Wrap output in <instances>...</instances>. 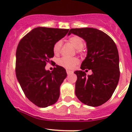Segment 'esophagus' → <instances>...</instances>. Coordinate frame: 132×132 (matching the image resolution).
<instances>
[{
	"instance_id": "obj_1",
	"label": "esophagus",
	"mask_w": 132,
	"mask_h": 132,
	"mask_svg": "<svg viewBox=\"0 0 132 132\" xmlns=\"http://www.w3.org/2000/svg\"><path fill=\"white\" fill-rule=\"evenodd\" d=\"M66 71H67V74L68 75H71V74H72V73H73V72L71 71H69V70H67Z\"/></svg>"
}]
</instances>
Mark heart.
Here are the masks:
<instances>
[{
  "mask_svg": "<svg viewBox=\"0 0 132 132\" xmlns=\"http://www.w3.org/2000/svg\"><path fill=\"white\" fill-rule=\"evenodd\" d=\"M69 42L70 44L73 45V47L77 50V52L78 53L82 52V48L83 47L84 42L82 39L80 37L77 36H72L69 39ZM62 47V42L61 40L57 41L55 44H54L53 47V52L55 54H59L61 50ZM79 61L77 58L76 57H61L58 60L57 63L58 65L61 66L62 67L67 69H73L78 63Z\"/></svg>",
  "mask_w": 132,
  "mask_h": 132,
  "instance_id": "obj_1",
  "label": "heart"
}]
</instances>
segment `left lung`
I'll list each match as a JSON object with an SVG mask.
<instances>
[{
    "instance_id": "8db88e82",
    "label": "left lung",
    "mask_w": 132,
    "mask_h": 132,
    "mask_svg": "<svg viewBox=\"0 0 132 132\" xmlns=\"http://www.w3.org/2000/svg\"><path fill=\"white\" fill-rule=\"evenodd\" d=\"M73 34L87 42V55L76 71L75 94L80 102L90 106H98L109 100L120 79L119 55L116 44L108 35L93 28H72ZM91 69L93 74L86 76L84 71Z\"/></svg>"
}]
</instances>
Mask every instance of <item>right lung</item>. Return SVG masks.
Returning <instances> with one entry per match:
<instances>
[{"label":"right lung","mask_w":132,"mask_h":132,"mask_svg":"<svg viewBox=\"0 0 132 132\" xmlns=\"http://www.w3.org/2000/svg\"><path fill=\"white\" fill-rule=\"evenodd\" d=\"M69 29L38 27L24 36L16 53V75L24 94L35 105L45 108L55 103L60 86L67 77L63 67L56 65L52 72L45 65L52 62L53 47Z\"/></svg>","instance_id":"right-lung-1"}]
</instances>
